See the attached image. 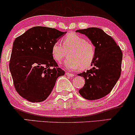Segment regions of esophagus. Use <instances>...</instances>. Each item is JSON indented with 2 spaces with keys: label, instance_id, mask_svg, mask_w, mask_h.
<instances>
[{
  "label": "esophagus",
  "instance_id": "obj_1",
  "mask_svg": "<svg viewBox=\"0 0 135 135\" xmlns=\"http://www.w3.org/2000/svg\"><path fill=\"white\" fill-rule=\"evenodd\" d=\"M66 76H67L68 77H74V75L73 74H71V73H68V72H66Z\"/></svg>",
  "mask_w": 135,
  "mask_h": 135
}]
</instances>
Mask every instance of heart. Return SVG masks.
I'll list each match as a JSON object with an SVG mask.
<instances>
[{"label": "heart", "mask_w": 135, "mask_h": 135, "mask_svg": "<svg viewBox=\"0 0 135 135\" xmlns=\"http://www.w3.org/2000/svg\"><path fill=\"white\" fill-rule=\"evenodd\" d=\"M62 44L59 41L52 45L51 52L53 58L61 61L65 56L66 50H71L69 58L64 61L63 65L70 71L89 68L93 63L95 56V49L92 43L87 42L83 36L76 33H69L62 39Z\"/></svg>", "instance_id": "1"}]
</instances>
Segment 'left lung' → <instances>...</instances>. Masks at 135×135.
<instances>
[{
	"label": "left lung",
	"mask_w": 135,
	"mask_h": 135,
	"mask_svg": "<svg viewBox=\"0 0 135 135\" xmlns=\"http://www.w3.org/2000/svg\"><path fill=\"white\" fill-rule=\"evenodd\" d=\"M85 35L95 49L92 69L78 74L85 79V84L79 90L82 97L89 100L101 99L112 90L121 74L122 50L115 40L102 29L96 27L78 30Z\"/></svg>",
	"instance_id": "8db88e82"
}]
</instances>
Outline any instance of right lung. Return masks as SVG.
<instances>
[{
    "instance_id": "right-lung-1",
    "label": "right lung",
    "mask_w": 135,
    "mask_h": 135,
    "mask_svg": "<svg viewBox=\"0 0 135 135\" xmlns=\"http://www.w3.org/2000/svg\"><path fill=\"white\" fill-rule=\"evenodd\" d=\"M66 33L38 26L15 38L9 69L14 87L23 98L31 102H43L50 95L57 78L65 74L52 57L51 48Z\"/></svg>"
}]
</instances>
